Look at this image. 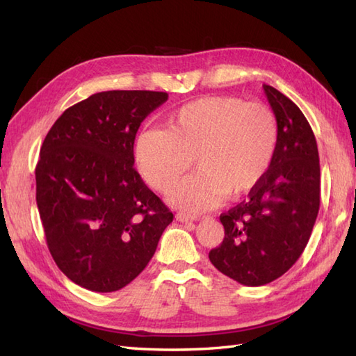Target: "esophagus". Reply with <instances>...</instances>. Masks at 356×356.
I'll use <instances>...</instances> for the list:
<instances>
[{"mask_svg":"<svg viewBox=\"0 0 356 356\" xmlns=\"http://www.w3.org/2000/svg\"><path fill=\"white\" fill-rule=\"evenodd\" d=\"M176 220L182 222V223H186V222H194L195 217L191 216V214H186V213H177L176 214Z\"/></svg>","mask_w":356,"mask_h":356,"instance_id":"34e87169","label":"esophagus"}]
</instances>
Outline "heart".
I'll use <instances>...</instances> for the list:
<instances>
[{
    "instance_id": "b5f03b06",
    "label": "heart",
    "mask_w": 356,
    "mask_h": 356,
    "mask_svg": "<svg viewBox=\"0 0 356 356\" xmlns=\"http://www.w3.org/2000/svg\"><path fill=\"white\" fill-rule=\"evenodd\" d=\"M278 120L263 104L240 97L207 96L166 118V128H143L134 139V161L145 182L168 193L177 179L197 166L170 194L191 213L218 205L225 195L240 199L259 186L278 147Z\"/></svg>"
}]
</instances>
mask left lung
<instances>
[{"label": "left lung", "mask_w": 356, "mask_h": 356, "mask_svg": "<svg viewBox=\"0 0 356 356\" xmlns=\"http://www.w3.org/2000/svg\"><path fill=\"white\" fill-rule=\"evenodd\" d=\"M278 120V147L263 182L220 216L225 238L214 266L245 286L282 277L300 259L320 209V157L311 125L277 88L263 86Z\"/></svg>", "instance_id": "left-lung-1"}]
</instances>
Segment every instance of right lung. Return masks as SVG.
Instances as JSON below:
<instances>
[{
	"mask_svg": "<svg viewBox=\"0 0 356 356\" xmlns=\"http://www.w3.org/2000/svg\"><path fill=\"white\" fill-rule=\"evenodd\" d=\"M168 93L111 90L67 108L47 133L36 205L53 260L73 283L115 292L145 269L172 213L134 165L142 120Z\"/></svg>",
	"mask_w": 356,
	"mask_h": 356,
	"instance_id": "right-lung-1",
	"label": "right lung"
}]
</instances>
